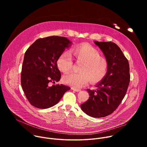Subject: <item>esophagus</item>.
Returning a JSON list of instances; mask_svg holds the SVG:
<instances>
[{
    "label": "esophagus",
    "instance_id": "34e87169",
    "mask_svg": "<svg viewBox=\"0 0 147 147\" xmlns=\"http://www.w3.org/2000/svg\"><path fill=\"white\" fill-rule=\"evenodd\" d=\"M71 90H73V91H76V92H79V91H81V90L78 89V88H74V87H72V88H71Z\"/></svg>",
    "mask_w": 147,
    "mask_h": 147
}]
</instances>
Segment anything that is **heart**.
Returning <instances> with one entry per match:
<instances>
[{
	"instance_id": "obj_1",
	"label": "heart",
	"mask_w": 147,
	"mask_h": 147,
	"mask_svg": "<svg viewBox=\"0 0 147 147\" xmlns=\"http://www.w3.org/2000/svg\"><path fill=\"white\" fill-rule=\"evenodd\" d=\"M71 53L77 60L84 62V64L80 69L81 73H70L63 76L62 80L65 84L80 88L86 86L90 81L93 84L98 83L105 77L108 62L100 57V52L95 47L88 44H82L73 47ZM56 63L61 71H69L73 64L71 53L67 51L63 52Z\"/></svg>"
}]
</instances>
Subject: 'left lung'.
I'll list each match as a JSON object with an SVG mask.
<instances>
[{
	"mask_svg": "<svg viewBox=\"0 0 147 147\" xmlns=\"http://www.w3.org/2000/svg\"><path fill=\"white\" fill-rule=\"evenodd\" d=\"M108 62L107 73L96 85V90L87 89L90 97L81 109L93 117H103L112 113L127 92L130 82L128 60L120 48L111 42L94 41Z\"/></svg>",
	"mask_w": 147,
	"mask_h": 147,
	"instance_id": "left-lung-1",
	"label": "left lung"
}]
</instances>
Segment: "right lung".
I'll return each instance as SVG.
<instances>
[{
	"mask_svg": "<svg viewBox=\"0 0 147 147\" xmlns=\"http://www.w3.org/2000/svg\"><path fill=\"white\" fill-rule=\"evenodd\" d=\"M72 42L66 37L51 36L39 38L26 51L21 74L22 87L32 106L47 109L57 104L70 87L63 84L50 86L58 82L61 74L56 61Z\"/></svg>",
	"mask_w": 147,
	"mask_h": 147,
	"instance_id": "right-lung-1",
	"label": "right lung"
}]
</instances>
